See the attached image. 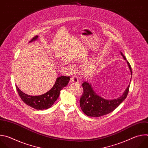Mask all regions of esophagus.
<instances>
[{
    "mask_svg": "<svg viewBox=\"0 0 148 148\" xmlns=\"http://www.w3.org/2000/svg\"><path fill=\"white\" fill-rule=\"evenodd\" d=\"M79 82L78 78L76 76H73L70 78V83L71 84H77Z\"/></svg>",
    "mask_w": 148,
    "mask_h": 148,
    "instance_id": "obj_1",
    "label": "esophagus"
}]
</instances>
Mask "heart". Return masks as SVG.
Returning a JSON list of instances; mask_svg holds the SVG:
<instances>
[{
  "label": "heart",
  "mask_w": 148,
  "mask_h": 148,
  "mask_svg": "<svg viewBox=\"0 0 148 148\" xmlns=\"http://www.w3.org/2000/svg\"><path fill=\"white\" fill-rule=\"evenodd\" d=\"M101 58L99 57H96L91 61L90 62L87 63V64L84 65L82 67V72L84 74L87 75H91L95 74L98 69H99L101 64ZM68 67L70 70H73L74 67L71 64H69Z\"/></svg>",
  "instance_id": "1"
}]
</instances>
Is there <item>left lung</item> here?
<instances>
[{"instance_id": "obj_1", "label": "left lung", "mask_w": 148, "mask_h": 148, "mask_svg": "<svg viewBox=\"0 0 148 148\" xmlns=\"http://www.w3.org/2000/svg\"><path fill=\"white\" fill-rule=\"evenodd\" d=\"M121 54L127 62L132 75V71L130 64L122 52ZM82 86L84 91L79 99V105L82 112L88 116L99 117L110 114L119 106L127 97L130 85L126 88L122 96L114 99H105L99 96L88 82H83Z\"/></svg>"}]
</instances>
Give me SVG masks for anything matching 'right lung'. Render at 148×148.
<instances>
[{
    "instance_id": "add662e5",
    "label": "right lung",
    "mask_w": 148,
    "mask_h": 148,
    "mask_svg": "<svg viewBox=\"0 0 148 148\" xmlns=\"http://www.w3.org/2000/svg\"><path fill=\"white\" fill-rule=\"evenodd\" d=\"M38 36L34 37L29 42L37 40ZM70 78L67 76L58 77L51 89L46 93L41 95L32 96L26 94L21 91L16 86L17 92L22 100L29 106L38 110H47L51 107L59 97L60 91L69 84Z\"/></svg>"
}]
</instances>
